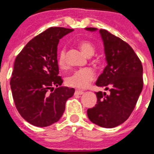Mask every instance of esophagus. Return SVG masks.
Wrapping results in <instances>:
<instances>
[{
	"instance_id": "1",
	"label": "esophagus",
	"mask_w": 154,
	"mask_h": 154,
	"mask_svg": "<svg viewBox=\"0 0 154 154\" xmlns=\"http://www.w3.org/2000/svg\"><path fill=\"white\" fill-rule=\"evenodd\" d=\"M84 93V91H79V90H77L76 91H75V94H82Z\"/></svg>"
}]
</instances>
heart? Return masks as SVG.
Returning a JSON list of instances; mask_svg holds the SVG:
<instances>
[{
    "label": "heart",
    "mask_w": 154,
    "mask_h": 154,
    "mask_svg": "<svg viewBox=\"0 0 154 154\" xmlns=\"http://www.w3.org/2000/svg\"><path fill=\"white\" fill-rule=\"evenodd\" d=\"M79 47L86 56L91 57L94 54L95 48L91 42L86 41H82L79 43ZM58 64L61 68H63L66 65V52L65 49H61L58 54L57 58ZM94 78V72L91 68H84L77 69L68 75L66 78L67 85L75 88L84 89L88 86Z\"/></svg>",
    "instance_id": "1"
}]
</instances>
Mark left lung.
Returning a JSON list of instances; mask_svg holds the SVG:
<instances>
[{"label":"left lung","mask_w":154,"mask_h":154,"mask_svg":"<svg viewBox=\"0 0 154 154\" xmlns=\"http://www.w3.org/2000/svg\"><path fill=\"white\" fill-rule=\"evenodd\" d=\"M94 32L97 28H86ZM100 34L104 46L107 66L95 85L106 92H96L97 103L88 109L92 122L104 128L123 123L134 110L143 89V67L135 51L126 42L104 29Z\"/></svg>","instance_id":"obj_1"}]
</instances>
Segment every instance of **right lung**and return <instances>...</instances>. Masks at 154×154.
Listing matches in <instances>:
<instances>
[{
  "mask_svg": "<svg viewBox=\"0 0 154 154\" xmlns=\"http://www.w3.org/2000/svg\"><path fill=\"white\" fill-rule=\"evenodd\" d=\"M72 31L48 28L31 40L15 59L10 79L14 101L19 114L33 126L45 127L58 122L75 92L61 86L57 62L60 39Z\"/></svg>",
  "mask_w": 154,
  "mask_h": 154,
  "instance_id": "add662e5",
  "label": "right lung"
}]
</instances>
